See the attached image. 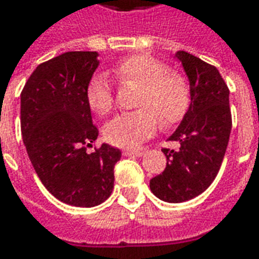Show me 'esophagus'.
Masks as SVG:
<instances>
[{
	"instance_id": "1",
	"label": "esophagus",
	"mask_w": 259,
	"mask_h": 259,
	"mask_svg": "<svg viewBox=\"0 0 259 259\" xmlns=\"http://www.w3.org/2000/svg\"><path fill=\"white\" fill-rule=\"evenodd\" d=\"M123 155L124 157H143L144 151H141V150H124Z\"/></svg>"
}]
</instances>
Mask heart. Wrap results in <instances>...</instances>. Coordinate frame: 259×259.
<instances>
[{
  "instance_id": "heart-1",
  "label": "heart",
  "mask_w": 259,
  "mask_h": 259,
  "mask_svg": "<svg viewBox=\"0 0 259 259\" xmlns=\"http://www.w3.org/2000/svg\"><path fill=\"white\" fill-rule=\"evenodd\" d=\"M120 83L141 85L135 112L119 113L104 126V136L118 147L140 146L157 132L161 120L172 126L185 118L190 107V90L179 73L168 72L166 65L150 55H132L113 66ZM85 98L94 112L104 115L113 107V87L105 74H94L85 87Z\"/></svg>"
}]
</instances>
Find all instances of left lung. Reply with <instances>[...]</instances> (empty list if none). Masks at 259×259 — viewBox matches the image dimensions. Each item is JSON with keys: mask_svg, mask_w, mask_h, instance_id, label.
I'll return each mask as SVG.
<instances>
[{"mask_svg": "<svg viewBox=\"0 0 259 259\" xmlns=\"http://www.w3.org/2000/svg\"><path fill=\"white\" fill-rule=\"evenodd\" d=\"M176 58L190 84V107L168 140L179 150H166V168L150 180L155 197L185 202L205 191L217 178L232 130L229 89L215 66L186 51Z\"/></svg>", "mask_w": 259, "mask_h": 259, "instance_id": "1", "label": "left lung"}]
</instances>
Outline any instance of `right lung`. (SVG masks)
Returning <instances> with one entry per match:
<instances>
[{"instance_id": "1", "label": "right lung", "mask_w": 259, "mask_h": 259, "mask_svg": "<svg viewBox=\"0 0 259 259\" xmlns=\"http://www.w3.org/2000/svg\"><path fill=\"white\" fill-rule=\"evenodd\" d=\"M96 51H70L40 64L20 94V126L27 155L44 187L65 204L100 205L113 190L122 152L97 140L85 87L98 68Z\"/></svg>"}]
</instances>
